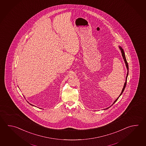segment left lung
Segmentation results:
<instances>
[{
  "mask_svg": "<svg viewBox=\"0 0 146 146\" xmlns=\"http://www.w3.org/2000/svg\"><path fill=\"white\" fill-rule=\"evenodd\" d=\"M119 48H120V49L121 50V53H122V57H123V58L124 60V62H125V65H126V66H127V77H126V80H125V82L124 83V85L123 88L122 89V92H121V94H120V96H119L118 98L117 99L115 100V102H113V104L115 103L118 99H119V98L120 97V96H121V94H122L123 93V92L124 90V89L125 88V86H126V85H127V75H128V74H129V66H128V63H127V59H126V58H125V54H124V50L122 48V47H121L120 46H119ZM113 104H112L113 105ZM106 108V109H108V108Z\"/></svg>",
  "mask_w": 146,
  "mask_h": 146,
  "instance_id": "left-lung-1",
  "label": "left lung"
}]
</instances>
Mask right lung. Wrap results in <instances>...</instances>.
Segmentation results:
<instances>
[{"instance_id": "obj_1", "label": "right lung", "mask_w": 146, "mask_h": 146, "mask_svg": "<svg viewBox=\"0 0 146 146\" xmlns=\"http://www.w3.org/2000/svg\"><path fill=\"white\" fill-rule=\"evenodd\" d=\"M29 103V104H30V103ZM30 104L31 105H33L31 104Z\"/></svg>"}]
</instances>
